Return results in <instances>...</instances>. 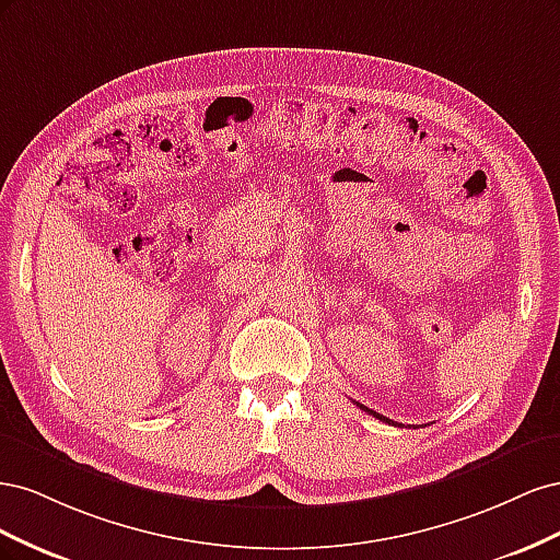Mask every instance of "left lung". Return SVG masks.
<instances>
[{
    "label": "left lung",
    "mask_w": 560,
    "mask_h": 560,
    "mask_svg": "<svg viewBox=\"0 0 560 560\" xmlns=\"http://www.w3.org/2000/svg\"><path fill=\"white\" fill-rule=\"evenodd\" d=\"M358 406H360V409H364L366 413H371V416H374V418L383 420V422H393V420H389V418H385V416H381V413H376V411H371V409H366V406H362V404H358Z\"/></svg>",
    "instance_id": "obj_1"
}]
</instances>
